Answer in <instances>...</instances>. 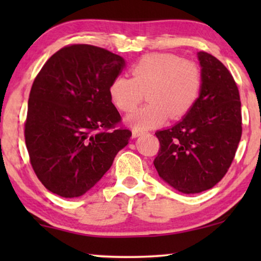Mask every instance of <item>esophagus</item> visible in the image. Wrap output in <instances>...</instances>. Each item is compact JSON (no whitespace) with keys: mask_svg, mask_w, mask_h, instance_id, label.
I'll use <instances>...</instances> for the list:
<instances>
[{"mask_svg":"<svg viewBox=\"0 0 261 261\" xmlns=\"http://www.w3.org/2000/svg\"><path fill=\"white\" fill-rule=\"evenodd\" d=\"M142 134H145V132H142V130H140V129H134L132 130V135H133V138H138V137H140V135H142Z\"/></svg>","mask_w":261,"mask_h":261,"instance_id":"obj_1","label":"esophagus"}]
</instances>
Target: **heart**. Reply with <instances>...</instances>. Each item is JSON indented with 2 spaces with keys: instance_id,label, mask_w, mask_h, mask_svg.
<instances>
[{
  "instance_id": "b5f03b06",
  "label": "heart",
  "mask_w": 261,
  "mask_h": 261,
  "mask_svg": "<svg viewBox=\"0 0 261 261\" xmlns=\"http://www.w3.org/2000/svg\"><path fill=\"white\" fill-rule=\"evenodd\" d=\"M132 78L119 76L109 85V96L121 112H130L147 92L149 103L134 110L126 122L135 129L160 126L190 112L202 89V70L191 60L172 53L144 56L130 67Z\"/></svg>"
}]
</instances>
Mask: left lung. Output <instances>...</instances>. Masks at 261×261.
I'll use <instances>...</instances> for the list:
<instances>
[{"mask_svg":"<svg viewBox=\"0 0 261 261\" xmlns=\"http://www.w3.org/2000/svg\"><path fill=\"white\" fill-rule=\"evenodd\" d=\"M202 89L181 121L155 133L159 177L183 194L209 190L224 177L242 134L241 102L233 76L219 59L197 53Z\"/></svg>","mask_w":261,"mask_h":261,"instance_id":"8db88e82","label":"left lung"}]
</instances>
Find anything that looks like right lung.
<instances>
[{
	"label": "right lung",
	"instance_id": "right-lung-1",
	"mask_svg": "<svg viewBox=\"0 0 261 261\" xmlns=\"http://www.w3.org/2000/svg\"><path fill=\"white\" fill-rule=\"evenodd\" d=\"M124 65L115 53L74 44L56 52L35 77L24 140L35 174L53 194L84 195L127 146L132 132L115 128L121 116L109 96Z\"/></svg>",
	"mask_w": 261,
	"mask_h": 261
}]
</instances>
